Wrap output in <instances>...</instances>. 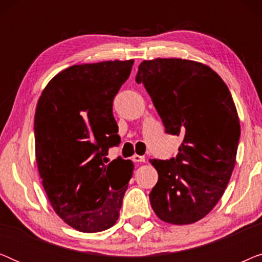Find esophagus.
Here are the masks:
<instances>
[{"mask_svg":"<svg viewBox=\"0 0 262 262\" xmlns=\"http://www.w3.org/2000/svg\"><path fill=\"white\" fill-rule=\"evenodd\" d=\"M132 160H134L135 162H137V163L145 162V157H144V156H141V155H137V154L132 156Z\"/></svg>","mask_w":262,"mask_h":262,"instance_id":"1","label":"esophagus"}]
</instances>
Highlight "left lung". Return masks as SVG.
I'll use <instances>...</instances> for the list:
<instances>
[{
	"label": "left lung",
	"mask_w": 262,
	"mask_h": 262,
	"mask_svg": "<svg viewBox=\"0 0 262 262\" xmlns=\"http://www.w3.org/2000/svg\"><path fill=\"white\" fill-rule=\"evenodd\" d=\"M136 82L167 134L182 138L177 157L150 160L159 173L152 210L167 223H194L220 202L234 170L241 128L232 96L211 68L187 59L144 60Z\"/></svg>",
	"instance_id": "obj_1"
}]
</instances>
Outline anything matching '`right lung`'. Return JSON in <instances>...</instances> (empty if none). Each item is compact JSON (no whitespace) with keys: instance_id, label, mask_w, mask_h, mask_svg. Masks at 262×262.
Instances as JSON below:
<instances>
[{"instance_id":"add662e5","label":"right lung","mask_w":262,"mask_h":262,"mask_svg":"<svg viewBox=\"0 0 262 262\" xmlns=\"http://www.w3.org/2000/svg\"><path fill=\"white\" fill-rule=\"evenodd\" d=\"M134 60L73 66L49 82L34 117L35 157L56 213L82 232L114 225L134 173L130 160L108 163L119 145L113 100Z\"/></svg>"}]
</instances>
